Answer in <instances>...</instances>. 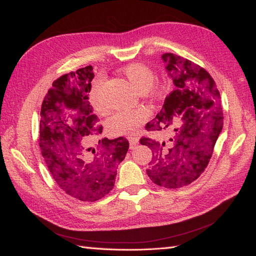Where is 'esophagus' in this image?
<instances>
[{
	"label": "esophagus",
	"instance_id": "esophagus-1",
	"mask_svg": "<svg viewBox=\"0 0 256 256\" xmlns=\"http://www.w3.org/2000/svg\"><path fill=\"white\" fill-rule=\"evenodd\" d=\"M128 142H130V148H134L135 146L138 144V138H135V136H128Z\"/></svg>",
	"mask_w": 256,
	"mask_h": 256
}]
</instances>
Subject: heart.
Wrapping results in <instances>:
<instances>
[{"label":"heart","instance_id":"b5f03b06","mask_svg":"<svg viewBox=\"0 0 256 256\" xmlns=\"http://www.w3.org/2000/svg\"><path fill=\"white\" fill-rule=\"evenodd\" d=\"M123 74L140 94L153 91L156 77L153 70L146 64L140 62L128 64L123 69ZM98 86L99 82L96 81L90 92V103L96 111L102 112L103 106L98 98ZM148 111L142 108L132 111L118 112L108 118L106 128L112 135H131L138 131L140 128L148 121Z\"/></svg>","mask_w":256,"mask_h":256}]
</instances>
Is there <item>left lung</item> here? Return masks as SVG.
<instances>
[{"instance_id": "8db88e82", "label": "left lung", "mask_w": 256, "mask_h": 256, "mask_svg": "<svg viewBox=\"0 0 256 256\" xmlns=\"http://www.w3.org/2000/svg\"><path fill=\"white\" fill-rule=\"evenodd\" d=\"M175 90L166 96L148 131L172 128L167 142L142 138V145L150 148L153 158L148 172L160 187L176 189L192 184L208 166L224 126L220 92L208 72L194 62L174 54H162Z\"/></svg>"}]
</instances>
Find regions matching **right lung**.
Wrapping results in <instances>:
<instances>
[{
    "mask_svg": "<svg viewBox=\"0 0 256 256\" xmlns=\"http://www.w3.org/2000/svg\"><path fill=\"white\" fill-rule=\"evenodd\" d=\"M92 70L86 66L54 81L40 110L42 155L58 186L81 201H96L111 192L128 150L124 138H100L103 128L88 96Z\"/></svg>",
    "mask_w": 256,
    "mask_h": 256,
    "instance_id": "add662e5",
    "label": "right lung"
}]
</instances>
